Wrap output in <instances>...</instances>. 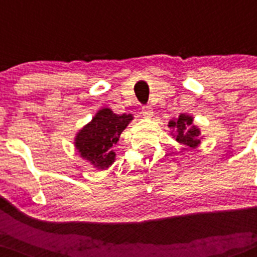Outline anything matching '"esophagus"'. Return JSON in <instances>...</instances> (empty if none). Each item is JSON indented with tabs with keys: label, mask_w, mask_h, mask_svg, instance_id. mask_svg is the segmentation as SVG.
<instances>
[{
	"label": "esophagus",
	"mask_w": 257,
	"mask_h": 257,
	"mask_svg": "<svg viewBox=\"0 0 257 257\" xmlns=\"http://www.w3.org/2000/svg\"><path fill=\"white\" fill-rule=\"evenodd\" d=\"M142 114L144 115L145 118H151L152 115H153V109H152V106H143Z\"/></svg>",
	"instance_id": "1"
}]
</instances>
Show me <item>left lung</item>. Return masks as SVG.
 I'll list each match as a JSON object with an SVG mask.
<instances>
[{
	"mask_svg": "<svg viewBox=\"0 0 257 257\" xmlns=\"http://www.w3.org/2000/svg\"><path fill=\"white\" fill-rule=\"evenodd\" d=\"M169 127L176 131V135L174 138H176L180 144L187 145L190 148H196L201 143V138H199L201 131L198 127L193 124V118L190 115L180 114L179 118L170 121Z\"/></svg>",
	"mask_w": 257,
	"mask_h": 257,
	"instance_id": "8db88e82",
	"label": "left lung"
}]
</instances>
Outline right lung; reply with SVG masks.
<instances>
[{"instance_id":"1","label":"right lung","mask_w":257,"mask_h":257,"mask_svg":"<svg viewBox=\"0 0 257 257\" xmlns=\"http://www.w3.org/2000/svg\"><path fill=\"white\" fill-rule=\"evenodd\" d=\"M131 119V114H115L112 109H100L92 121L77 134L76 149L97 170L108 169L114 162L113 147Z\"/></svg>"}]
</instances>
